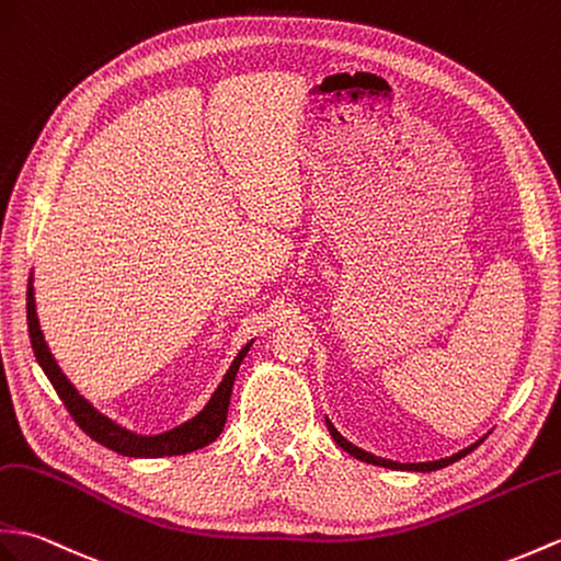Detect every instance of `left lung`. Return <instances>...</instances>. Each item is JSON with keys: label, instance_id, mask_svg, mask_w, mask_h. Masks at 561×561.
<instances>
[{"label": "left lung", "instance_id": "8db88e82", "mask_svg": "<svg viewBox=\"0 0 561 561\" xmlns=\"http://www.w3.org/2000/svg\"><path fill=\"white\" fill-rule=\"evenodd\" d=\"M328 430H330V435H332V439L336 442V445H340L344 451H348L351 457L358 459V461H366V463H373V466H382V468H392V471H419V473L437 471V468H445V466H449V463H454V461H459V459H463V457H466V454H471V451L480 445V442H483V439H478V442H473L471 447H466V449H461V451H457V454H451V457L439 459V461L399 463V461H392V459L375 457V454H370V451H366V449H360V447H356V445H351V442H348L346 437H342V435H340V430H336V427L332 425V421H330V419H328Z\"/></svg>", "mask_w": 561, "mask_h": 561}]
</instances>
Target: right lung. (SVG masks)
<instances>
[{"label": "right lung", "instance_id": "add662e5", "mask_svg": "<svg viewBox=\"0 0 561 561\" xmlns=\"http://www.w3.org/2000/svg\"><path fill=\"white\" fill-rule=\"evenodd\" d=\"M25 308H28V332H31V344H33L37 363H41V368L47 375V380L51 382V387L57 389L59 399L64 401V407H67V411L71 413V419L78 423V427H81L88 437H93L95 442H100L102 447L122 454V457H136V459L179 457V454H188V451H195V449H201L205 445H210V442H215L219 437L221 430H225L233 380H237L241 360L251 351L253 340L239 351L237 358L231 360L229 370L225 373V377H221V382L217 385L215 394L210 397V401L205 403L203 411L195 413L193 419H188L186 423L167 430V433L138 435V433H134V430H128L116 421L107 419L104 413H100L93 407V403H90L71 385L69 377L61 373L59 363L55 360V356H51V351L45 342V334L41 330V320H37V312H35L33 272H31V279H28V296H25Z\"/></svg>", "mask_w": 561, "mask_h": 561}]
</instances>
